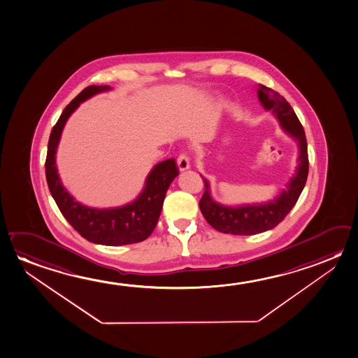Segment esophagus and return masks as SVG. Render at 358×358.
Segmentation results:
<instances>
[{"label":"esophagus","instance_id":"esophagus-1","mask_svg":"<svg viewBox=\"0 0 358 358\" xmlns=\"http://www.w3.org/2000/svg\"><path fill=\"white\" fill-rule=\"evenodd\" d=\"M176 164H178V168H179V171H180L189 169V168H190V159H189V157H187V154H179V157H178V159H176Z\"/></svg>","mask_w":358,"mask_h":358}]
</instances>
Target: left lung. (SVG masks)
<instances>
[{"mask_svg": "<svg viewBox=\"0 0 358 358\" xmlns=\"http://www.w3.org/2000/svg\"><path fill=\"white\" fill-rule=\"evenodd\" d=\"M259 99L264 108L271 109L285 131L299 142V166L294 178L287 184V189L282 194L264 205H248L238 208H229L216 204L210 198L209 184L204 180V194L199 201V208L205 220L217 231L233 235H255L264 233L278 225L284 220L300 198L302 189L306 184L308 176V154L307 141L303 127L296 115L295 110L280 93L259 85Z\"/></svg>", "mask_w": 358, "mask_h": 358, "instance_id": "1", "label": "left lung"}]
</instances>
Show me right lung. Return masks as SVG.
I'll list each match as a JSON object with an SVG mask.
<instances>
[{
  "mask_svg": "<svg viewBox=\"0 0 358 358\" xmlns=\"http://www.w3.org/2000/svg\"><path fill=\"white\" fill-rule=\"evenodd\" d=\"M110 90L109 85H90L80 92L64 108L59 120L52 128L45 157V178L58 209L85 240L94 244L120 246L136 244L153 233L159 219L165 194L179 171L176 160L168 159L154 166L148 176L147 184L139 198L122 208L98 210L76 201L62 187L56 168V149L64 123L80 102L96 93Z\"/></svg>",
  "mask_w": 358,
  "mask_h": 358,
  "instance_id": "1",
  "label": "right lung"
}]
</instances>
